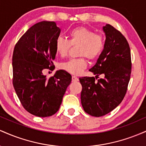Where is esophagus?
<instances>
[{
    "instance_id": "34e87169",
    "label": "esophagus",
    "mask_w": 146,
    "mask_h": 146,
    "mask_svg": "<svg viewBox=\"0 0 146 146\" xmlns=\"http://www.w3.org/2000/svg\"><path fill=\"white\" fill-rule=\"evenodd\" d=\"M78 80H79V79H78V78H77L76 76H74V75H73V76H72V82H78Z\"/></svg>"
}]
</instances>
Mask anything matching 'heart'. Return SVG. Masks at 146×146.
Here are the masks:
<instances>
[{
    "label": "heart",
    "instance_id": "obj_1",
    "mask_svg": "<svg viewBox=\"0 0 146 146\" xmlns=\"http://www.w3.org/2000/svg\"><path fill=\"white\" fill-rule=\"evenodd\" d=\"M71 45H79V56H83L76 59H71L60 64V67L74 75L80 74L87 66L86 60L84 56L89 60H95L101 55L104 48V38L102 34L95 33L93 30L78 27L71 29L68 33V40L58 37L56 39V53L61 57L67 55Z\"/></svg>",
    "mask_w": 146,
    "mask_h": 146
}]
</instances>
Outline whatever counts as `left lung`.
Returning a JSON list of instances; mask_svg holds the SVG:
<instances>
[{
	"label": "left lung",
	"mask_w": 146,
	"mask_h": 146,
	"mask_svg": "<svg viewBox=\"0 0 146 146\" xmlns=\"http://www.w3.org/2000/svg\"><path fill=\"white\" fill-rule=\"evenodd\" d=\"M104 48L89 71L96 75L80 78L82 86L81 103L84 111L93 117L109 113L120 104L126 93L131 73L128 42L122 33L109 24L103 27ZM99 75L102 78L98 79Z\"/></svg>",
	"instance_id": "8db88e82"
}]
</instances>
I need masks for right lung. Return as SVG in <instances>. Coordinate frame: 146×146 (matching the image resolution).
I'll return each instance as SVG.
<instances>
[{
  "mask_svg": "<svg viewBox=\"0 0 146 146\" xmlns=\"http://www.w3.org/2000/svg\"><path fill=\"white\" fill-rule=\"evenodd\" d=\"M60 29L55 22L42 21L30 27L16 43L12 57L13 85L24 108L40 117L59 110L71 75L64 70L47 78L44 69L55 68V44Z\"/></svg>",
  "mask_w": 146,
  "mask_h": 146,
  "instance_id": "obj_1",
  "label": "right lung"
}]
</instances>
